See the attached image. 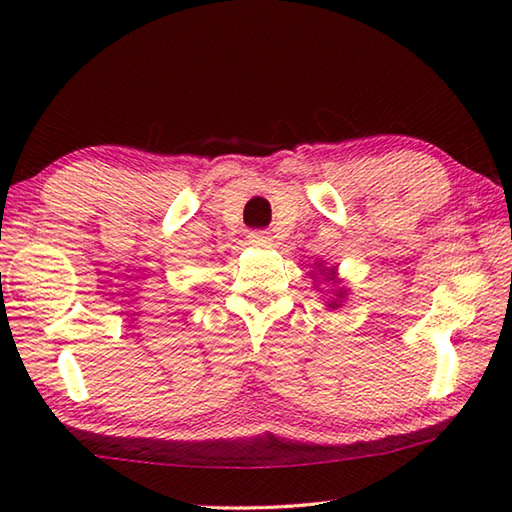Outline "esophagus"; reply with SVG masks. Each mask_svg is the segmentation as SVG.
<instances>
[{
  "label": "esophagus",
  "mask_w": 512,
  "mask_h": 512,
  "mask_svg": "<svg viewBox=\"0 0 512 512\" xmlns=\"http://www.w3.org/2000/svg\"><path fill=\"white\" fill-rule=\"evenodd\" d=\"M248 241H250V244H253V246L266 248V246H271L273 237H271V232H268V230H250V232H248Z\"/></svg>",
  "instance_id": "34e87169"
}]
</instances>
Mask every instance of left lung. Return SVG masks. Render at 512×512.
Returning <instances> with one entry per match:
<instances>
[{
    "instance_id": "left-lung-1",
    "label": "left lung",
    "mask_w": 512,
    "mask_h": 512,
    "mask_svg": "<svg viewBox=\"0 0 512 512\" xmlns=\"http://www.w3.org/2000/svg\"><path fill=\"white\" fill-rule=\"evenodd\" d=\"M339 296H343V293H339ZM332 305H334V302H332Z\"/></svg>"
}]
</instances>
